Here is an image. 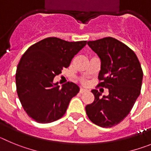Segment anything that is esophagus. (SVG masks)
<instances>
[{"label":"esophagus","mask_w":151,"mask_h":151,"mask_svg":"<svg viewBox=\"0 0 151 151\" xmlns=\"http://www.w3.org/2000/svg\"><path fill=\"white\" fill-rule=\"evenodd\" d=\"M88 90L85 88H80L79 90V93L80 94H83V93H85V92H87Z\"/></svg>","instance_id":"esophagus-1"}]
</instances>
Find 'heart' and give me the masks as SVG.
Returning a JSON list of instances; mask_svg holds the SVG:
<instances>
[{
    "instance_id": "b5f03b06",
    "label": "heart",
    "mask_w": 151,
    "mask_h": 151,
    "mask_svg": "<svg viewBox=\"0 0 151 151\" xmlns=\"http://www.w3.org/2000/svg\"><path fill=\"white\" fill-rule=\"evenodd\" d=\"M82 83H83V84H86V82H85V80H82Z\"/></svg>"
}]
</instances>
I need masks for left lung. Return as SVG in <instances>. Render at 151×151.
<instances>
[{
    "label": "left lung",
    "mask_w": 151,
    "mask_h": 151,
    "mask_svg": "<svg viewBox=\"0 0 151 151\" xmlns=\"http://www.w3.org/2000/svg\"><path fill=\"white\" fill-rule=\"evenodd\" d=\"M101 61L97 87L109 90L107 96L92 90L94 102L85 106L89 119L101 127L110 128L122 122L141 93L143 71L131 48L111 37L88 41Z\"/></svg>",
    "instance_id": "left-lung-1"
}]
</instances>
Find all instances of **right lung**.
I'll return each instance as SVG.
<instances>
[{
  "label": "right lung",
  "mask_w": 151,
  "mask_h": 151,
  "mask_svg": "<svg viewBox=\"0 0 151 151\" xmlns=\"http://www.w3.org/2000/svg\"><path fill=\"white\" fill-rule=\"evenodd\" d=\"M86 42L50 37L29 47L22 55L16 73L17 94L24 110L37 122L49 123L60 119L78 93L79 88L73 82L60 88L53 81L63 68L69 67Z\"/></svg>",
  "instance_id": "1"
}]
</instances>
